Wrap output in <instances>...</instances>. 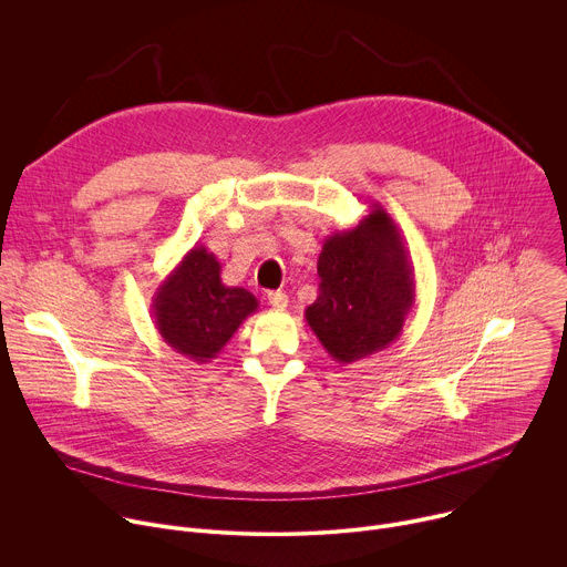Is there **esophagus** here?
Masks as SVG:
<instances>
[{
  "label": "esophagus",
  "mask_w": 567,
  "mask_h": 567,
  "mask_svg": "<svg viewBox=\"0 0 567 567\" xmlns=\"http://www.w3.org/2000/svg\"><path fill=\"white\" fill-rule=\"evenodd\" d=\"M267 298H269V305L276 309H287V305H289V298L285 291H269Z\"/></svg>",
  "instance_id": "34e87169"
}]
</instances>
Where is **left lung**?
<instances>
[{
    "instance_id": "8db88e82",
    "label": "left lung",
    "mask_w": 567,
    "mask_h": 567,
    "mask_svg": "<svg viewBox=\"0 0 567 567\" xmlns=\"http://www.w3.org/2000/svg\"><path fill=\"white\" fill-rule=\"evenodd\" d=\"M318 276L320 293L305 318L334 361L368 359L399 339L415 307V271L381 204L322 241Z\"/></svg>"
}]
</instances>
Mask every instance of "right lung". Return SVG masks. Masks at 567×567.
I'll return each instance as SVG.
<instances>
[{
  "instance_id": "1",
  "label": "right lung",
  "mask_w": 567,
  "mask_h": 567,
  "mask_svg": "<svg viewBox=\"0 0 567 567\" xmlns=\"http://www.w3.org/2000/svg\"><path fill=\"white\" fill-rule=\"evenodd\" d=\"M219 262L206 247H193L158 285L152 298L154 326L175 352L208 363L258 309V298L226 287Z\"/></svg>"
}]
</instances>
